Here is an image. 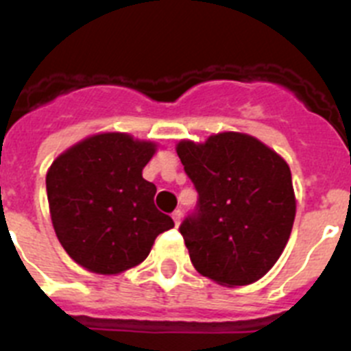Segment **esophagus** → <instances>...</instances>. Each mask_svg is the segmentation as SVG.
Wrapping results in <instances>:
<instances>
[{
	"instance_id": "esophagus-1",
	"label": "esophagus",
	"mask_w": 351,
	"mask_h": 351,
	"mask_svg": "<svg viewBox=\"0 0 351 351\" xmlns=\"http://www.w3.org/2000/svg\"><path fill=\"white\" fill-rule=\"evenodd\" d=\"M172 219H173V223H176V225H179V223H181V219H182V213L181 210H173L172 213Z\"/></svg>"
}]
</instances>
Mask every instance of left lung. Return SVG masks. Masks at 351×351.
<instances>
[{
  "mask_svg": "<svg viewBox=\"0 0 351 351\" xmlns=\"http://www.w3.org/2000/svg\"><path fill=\"white\" fill-rule=\"evenodd\" d=\"M198 191L197 213L179 226L191 263L223 287L267 274L283 253L295 219L287 161L247 133H214L176 145Z\"/></svg>",
  "mask_w": 351,
  "mask_h": 351,
  "instance_id": "obj_1",
  "label": "left lung"
}]
</instances>
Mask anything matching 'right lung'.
<instances>
[{
	"instance_id": "right-lung-1",
	"label": "right lung",
	"mask_w": 351,
	"mask_h": 351,
	"mask_svg": "<svg viewBox=\"0 0 351 351\" xmlns=\"http://www.w3.org/2000/svg\"><path fill=\"white\" fill-rule=\"evenodd\" d=\"M158 145L128 133H96L77 142L47 170L49 210L70 258L112 276L147 258L154 239L173 221L154 206L156 186L142 170Z\"/></svg>"
}]
</instances>
